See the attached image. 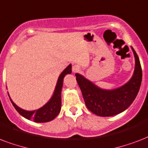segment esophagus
Instances as JSON below:
<instances>
[{"instance_id":"obj_1","label":"esophagus","mask_w":148,"mask_h":148,"mask_svg":"<svg viewBox=\"0 0 148 148\" xmlns=\"http://www.w3.org/2000/svg\"><path fill=\"white\" fill-rule=\"evenodd\" d=\"M72 70H73V72L74 73H77L78 71L79 70V66H77V65H75V66H73V69H72Z\"/></svg>"}]
</instances>
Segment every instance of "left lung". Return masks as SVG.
I'll use <instances>...</instances> for the list:
<instances>
[{
    "label": "left lung",
    "instance_id": "8db88e82",
    "mask_svg": "<svg viewBox=\"0 0 148 148\" xmlns=\"http://www.w3.org/2000/svg\"><path fill=\"white\" fill-rule=\"evenodd\" d=\"M135 67L132 77L122 86L113 90L99 88L83 75L75 73L86 106L92 113L99 116H112L121 113L131 105L139 92L142 80V69L134 49Z\"/></svg>",
    "mask_w": 148,
    "mask_h": 148
}]
</instances>
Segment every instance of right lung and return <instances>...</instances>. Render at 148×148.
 Masks as SVG:
<instances>
[{
  "instance_id": "1",
  "label": "right lung",
  "mask_w": 148,
  "mask_h": 148,
  "mask_svg": "<svg viewBox=\"0 0 148 148\" xmlns=\"http://www.w3.org/2000/svg\"><path fill=\"white\" fill-rule=\"evenodd\" d=\"M71 73H72V65L69 64L58 76V81H57L56 88H55V91H54L53 95L51 97V99L41 108L32 111L25 110H23L17 106L12 101V99L10 98L11 103L14 106V108L16 109V110L18 111L22 116L27 120L35 121L36 123H46V122L52 121L58 116L61 110V93L62 86H63L64 77L67 74H71Z\"/></svg>"
}]
</instances>
